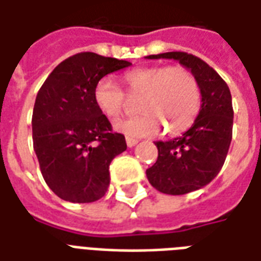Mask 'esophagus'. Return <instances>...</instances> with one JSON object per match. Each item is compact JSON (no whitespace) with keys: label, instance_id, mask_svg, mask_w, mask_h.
<instances>
[{"label":"esophagus","instance_id":"esophagus-1","mask_svg":"<svg viewBox=\"0 0 261 261\" xmlns=\"http://www.w3.org/2000/svg\"><path fill=\"white\" fill-rule=\"evenodd\" d=\"M125 142H127V147L133 148L134 145H137L138 140H136V138H131V137H127V138H125Z\"/></svg>","mask_w":261,"mask_h":261}]
</instances>
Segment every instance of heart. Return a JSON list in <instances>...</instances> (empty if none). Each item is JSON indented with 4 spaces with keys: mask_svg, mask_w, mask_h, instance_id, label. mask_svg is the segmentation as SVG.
Masks as SVG:
<instances>
[{
    "mask_svg": "<svg viewBox=\"0 0 261 261\" xmlns=\"http://www.w3.org/2000/svg\"><path fill=\"white\" fill-rule=\"evenodd\" d=\"M128 95L141 97V116L116 123V130L130 137L158 134L164 124L169 133H181L196 120L201 89L192 71L180 65H153L125 72ZM97 109L109 119H119L128 108V97L113 80L102 78L93 89Z\"/></svg>",
    "mask_w": 261,
    "mask_h": 261,
    "instance_id": "1",
    "label": "heart"
}]
</instances>
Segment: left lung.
I'll return each mask as SVG.
<instances>
[{
	"label": "left lung",
	"instance_id": "8db88e82",
	"mask_svg": "<svg viewBox=\"0 0 261 261\" xmlns=\"http://www.w3.org/2000/svg\"><path fill=\"white\" fill-rule=\"evenodd\" d=\"M148 59H173L192 71L201 89V109L194 124L181 137L156 141L158 159L147 177L158 192L186 194L201 189L222 168L228 155L233 109L226 82L210 65L185 51L153 54Z\"/></svg>",
	"mask_w": 261,
	"mask_h": 261
}]
</instances>
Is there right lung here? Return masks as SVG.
Instances as JSON below:
<instances>
[{
    "instance_id": "obj_1",
    "label": "right lung",
    "mask_w": 261,
    "mask_h": 261,
    "mask_svg": "<svg viewBox=\"0 0 261 261\" xmlns=\"http://www.w3.org/2000/svg\"><path fill=\"white\" fill-rule=\"evenodd\" d=\"M130 65L91 51L74 54L53 69L37 92L33 149L44 181L65 201H96L108 192L110 162L127 144L97 109L93 89L105 75Z\"/></svg>"
}]
</instances>
